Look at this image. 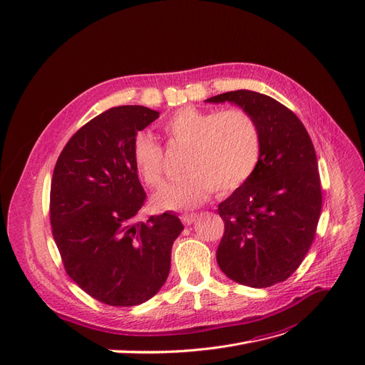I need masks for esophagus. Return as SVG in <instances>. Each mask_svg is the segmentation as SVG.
<instances>
[{"label":"esophagus","mask_w":365,"mask_h":365,"mask_svg":"<svg viewBox=\"0 0 365 365\" xmlns=\"http://www.w3.org/2000/svg\"><path fill=\"white\" fill-rule=\"evenodd\" d=\"M195 219H197V215H195V213H187V215H182V216H180V220H182L185 225L194 223Z\"/></svg>","instance_id":"obj_1"}]
</instances>
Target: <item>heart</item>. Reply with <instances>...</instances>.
Segmentation results:
<instances>
[{
  "instance_id": "b5f03b06",
  "label": "heart",
  "mask_w": 365,
  "mask_h": 365,
  "mask_svg": "<svg viewBox=\"0 0 365 365\" xmlns=\"http://www.w3.org/2000/svg\"><path fill=\"white\" fill-rule=\"evenodd\" d=\"M170 146L187 148L183 171L187 175L155 197L163 210L190 208L202 202L212 189L232 194L256 171L262 155L257 121L242 108L178 109L161 125ZM131 160L139 178L150 189L165 183V153L160 142L140 131L131 143Z\"/></svg>"
}]
</instances>
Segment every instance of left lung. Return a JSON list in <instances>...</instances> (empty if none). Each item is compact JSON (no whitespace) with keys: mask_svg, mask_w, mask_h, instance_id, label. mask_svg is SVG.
Returning <instances> with one entry per match:
<instances>
[{"mask_svg":"<svg viewBox=\"0 0 365 365\" xmlns=\"http://www.w3.org/2000/svg\"><path fill=\"white\" fill-rule=\"evenodd\" d=\"M205 102H231L250 112L262 134L253 176L219 204L225 222L216 259L227 278L263 289L289 278L309 252L321 215L317 153L296 113L252 90Z\"/></svg>","mask_w":365,"mask_h":365,"instance_id":"left-lung-1","label":"left lung"}]
</instances>
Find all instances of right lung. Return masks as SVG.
<instances>
[{
  "label": "right lung",
  "mask_w": 365,
  "mask_h": 365,
  "mask_svg": "<svg viewBox=\"0 0 365 365\" xmlns=\"http://www.w3.org/2000/svg\"><path fill=\"white\" fill-rule=\"evenodd\" d=\"M158 115L139 105L110 108L73 134L54 165L50 223L65 271L110 306L139 304L160 292L183 229L171 213L136 222L146 194L131 143Z\"/></svg>",
  "instance_id": "1"
}]
</instances>
